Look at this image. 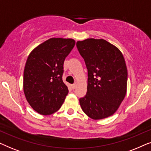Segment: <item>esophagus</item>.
<instances>
[{
	"mask_svg": "<svg viewBox=\"0 0 151 151\" xmlns=\"http://www.w3.org/2000/svg\"><path fill=\"white\" fill-rule=\"evenodd\" d=\"M76 84H73L71 85V88H73V89H74V88H76Z\"/></svg>",
	"mask_w": 151,
	"mask_h": 151,
	"instance_id": "obj_1",
	"label": "esophagus"
}]
</instances>
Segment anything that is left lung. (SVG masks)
<instances>
[{"label": "left lung", "mask_w": 151, "mask_h": 151, "mask_svg": "<svg viewBox=\"0 0 151 151\" xmlns=\"http://www.w3.org/2000/svg\"><path fill=\"white\" fill-rule=\"evenodd\" d=\"M88 70L87 92L80 106L93 119L114 114L127 94L128 72L119 49L104 39L87 38L76 43Z\"/></svg>", "instance_id": "8db88e82"}]
</instances>
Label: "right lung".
Returning <instances> with one entry per match:
<instances>
[{"label":"right lung","instance_id":"right-lung-1","mask_svg":"<svg viewBox=\"0 0 151 151\" xmlns=\"http://www.w3.org/2000/svg\"><path fill=\"white\" fill-rule=\"evenodd\" d=\"M71 38H51L32 50L27 60L23 90L32 108L43 115L58 111L67 96L63 81L66 57L75 46Z\"/></svg>","mask_w":151,"mask_h":151}]
</instances>
